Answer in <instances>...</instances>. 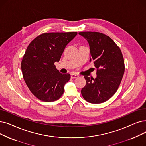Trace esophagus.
Wrapping results in <instances>:
<instances>
[{
  "mask_svg": "<svg viewBox=\"0 0 146 146\" xmlns=\"http://www.w3.org/2000/svg\"><path fill=\"white\" fill-rule=\"evenodd\" d=\"M71 78L72 79H74V78H77L79 77V76L76 74H74V73H72L71 74Z\"/></svg>",
  "mask_w": 146,
  "mask_h": 146,
  "instance_id": "obj_1",
  "label": "esophagus"
}]
</instances>
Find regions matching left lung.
Segmentation results:
<instances>
[{"label":"left lung","instance_id":"left-lung-1","mask_svg":"<svg viewBox=\"0 0 146 146\" xmlns=\"http://www.w3.org/2000/svg\"><path fill=\"white\" fill-rule=\"evenodd\" d=\"M79 34L89 43L95 67L96 79L85 76L86 84L81 94L89 103L105 102L116 93L125 72L123 55L119 47L110 37L96 31H84Z\"/></svg>","mask_w":146,"mask_h":146}]
</instances>
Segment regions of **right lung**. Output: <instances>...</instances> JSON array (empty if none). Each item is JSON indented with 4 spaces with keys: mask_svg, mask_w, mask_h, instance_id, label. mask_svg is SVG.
<instances>
[{
    "mask_svg": "<svg viewBox=\"0 0 146 146\" xmlns=\"http://www.w3.org/2000/svg\"><path fill=\"white\" fill-rule=\"evenodd\" d=\"M76 31L45 33L30 42L21 61L25 82L31 92L41 101L59 99L70 74H62L54 63L60 60L67 44L77 35Z\"/></svg>",
    "mask_w": 146,
    "mask_h": 146,
    "instance_id": "add662e5",
    "label": "right lung"
}]
</instances>
